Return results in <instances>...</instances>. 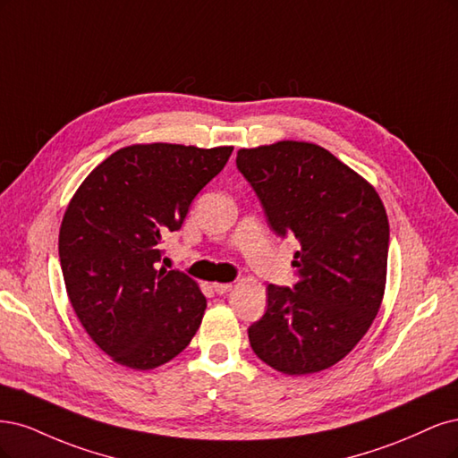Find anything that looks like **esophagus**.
I'll use <instances>...</instances> for the list:
<instances>
[{
  "mask_svg": "<svg viewBox=\"0 0 458 458\" xmlns=\"http://www.w3.org/2000/svg\"><path fill=\"white\" fill-rule=\"evenodd\" d=\"M213 289L216 294H226L232 289V284H213Z\"/></svg>",
  "mask_w": 458,
  "mask_h": 458,
  "instance_id": "34e87169",
  "label": "esophagus"
}]
</instances>
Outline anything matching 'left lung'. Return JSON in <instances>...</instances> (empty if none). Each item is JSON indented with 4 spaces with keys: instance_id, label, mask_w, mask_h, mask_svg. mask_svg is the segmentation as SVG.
Returning a JSON list of instances; mask_svg holds the SVG:
<instances>
[{
    "instance_id": "1",
    "label": "left lung",
    "mask_w": 458,
    "mask_h": 458,
    "mask_svg": "<svg viewBox=\"0 0 458 458\" xmlns=\"http://www.w3.org/2000/svg\"><path fill=\"white\" fill-rule=\"evenodd\" d=\"M235 165L282 238L299 250L293 287L268 285V308L247 329L257 356L285 375L341 361L371 327L386 285L390 226L375 188L318 144L242 148Z\"/></svg>"
}]
</instances>
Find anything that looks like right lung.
Segmentation results:
<instances>
[{
  "label": "right lung",
  "instance_id": "1",
  "mask_svg": "<svg viewBox=\"0 0 458 458\" xmlns=\"http://www.w3.org/2000/svg\"><path fill=\"white\" fill-rule=\"evenodd\" d=\"M232 146L135 144L81 182L64 213L58 257L73 312L120 365L146 371L196 335L208 301L181 270L159 268L161 240L225 169Z\"/></svg>",
  "mask_w": 458,
  "mask_h": 458
}]
</instances>
